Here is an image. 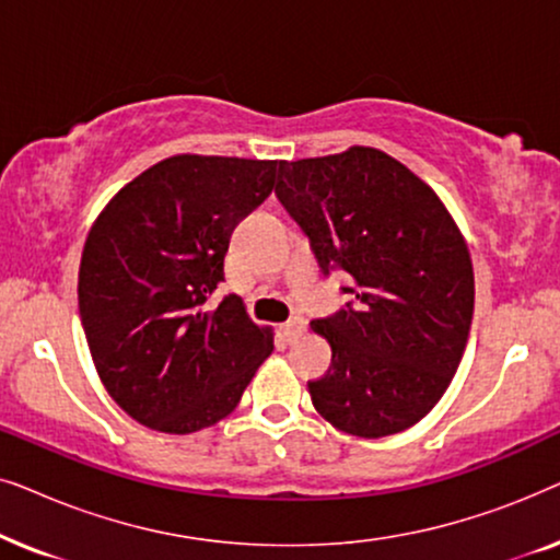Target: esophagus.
Here are the masks:
<instances>
[{"instance_id":"1","label":"esophagus","mask_w":560,"mask_h":560,"mask_svg":"<svg viewBox=\"0 0 560 560\" xmlns=\"http://www.w3.org/2000/svg\"><path fill=\"white\" fill-rule=\"evenodd\" d=\"M280 331H282V336H285V341H295L298 336H303V331H305V320L293 316L288 324L280 326Z\"/></svg>"}]
</instances>
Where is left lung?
<instances>
[{
  "label": "left lung",
  "mask_w": 560,
  "mask_h": 560,
  "mask_svg": "<svg viewBox=\"0 0 560 560\" xmlns=\"http://www.w3.org/2000/svg\"><path fill=\"white\" fill-rule=\"evenodd\" d=\"M275 196L320 272H347L354 295L311 324L331 343L313 408L359 439L416 425L454 380L474 316L471 257L446 206L374 148L285 163Z\"/></svg>",
  "instance_id": "8db88e82"
}]
</instances>
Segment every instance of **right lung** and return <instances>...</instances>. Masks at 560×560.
I'll return each instance as SVG.
<instances>
[{
	"mask_svg": "<svg viewBox=\"0 0 560 560\" xmlns=\"http://www.w3.org/2000/svg\"><path fill=\"white\" fill-rule=\"evenodd\" d=\"M282 160L175 155L127 183L91 226L79 311L96 372L125 412L163 433L226 418L272 331L224 280L234 226L272 194Z\"/></svg>",
	"mask_w": 560,
	"mask_h": 560,
	"instance_id": "obj_1",
	"label": "right lung"
}]
</instances>
